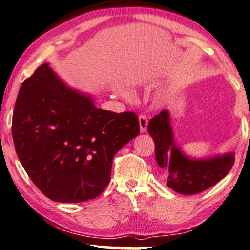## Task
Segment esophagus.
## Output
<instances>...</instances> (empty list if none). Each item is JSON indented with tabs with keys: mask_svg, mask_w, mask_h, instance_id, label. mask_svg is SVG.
Segmentation results:
<instances>
[{
	"mask_svg": "<svg viewBox=\"0 0 250 250\" xmlns=\"http://www.w3.org/2000/svg\"><path fill=\"white\" fill-rule=\"evenodd\" d=\"M138 120H140V129L141 132H145L147 128V119L145 115H140L138 116Z\"/></svg>",
	"mask_w": 250,
	"mask_h": 250,
	"instance_id": "obj_1",
	"label": "esophagus"
}]
</instances>
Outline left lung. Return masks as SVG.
Masks as SVG:
<instances>
[{"label":"left lung","instance_id":"1","mask_svg":"<svg viewBox=\"0 0 250 250\" xmlns=\"http://www.w3.org/2000/svg\"><path fill=\"white\" fill-rule=\"evenodd\" d=\"M147 131L154 141L156 160L163 169L167 186L179 194L204 191L225 178L234 165L233 152L210 159H190L185 156L174 143L167 110H162L150 120Z\"/></svg>","mask_w":250,"mask_h":250}]
</instances>
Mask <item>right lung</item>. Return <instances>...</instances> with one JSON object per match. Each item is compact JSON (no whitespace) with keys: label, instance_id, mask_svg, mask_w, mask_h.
Returning <instances> with one entry per match:
<instances>
[{"label":"right lung","instance_id":"add662e5","mask_svg":"<svg viewBox=\"0 0 250 250\" xmlns=\"http://www.w3.org/2000/svg\"><path fill=\"white\" fill-rule=\"evenodd\" d=\"M11 129L16 153L37 188L52 201L78 203L105 190L113 158L140 134V123L134 112L97 108L45 63L21 84Z\"/></svg>","mask_w":250,"mask_h":250}]
</instances>
